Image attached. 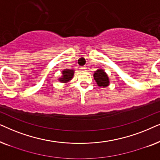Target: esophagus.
<instances>
[{
    "label": "esophagus",
    "instance_id": "obj_1",
    "mask_svg": "<svg viewBox=\"0 0 160 160\" xmlns=\"http://www.w3.org/2000/svg\"><path fill=\"white\" fill-rule=\"evenodd\" d=\"M80 68L82 69V70H86L87 69V67L86 66H82V67Z\"/></svg>",
    "mask_w": 160,
    "mask_h": 160
}]
</instances>
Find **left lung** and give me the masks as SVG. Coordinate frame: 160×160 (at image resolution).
<instances>
[{
    "label": "left lung",
    "mask_w": 160,
    "mask_h": 160,
    "mask_svg": "<svg viewBox=\"0 0 160 160\" xmlns=\"http://www.w3.org/2000/svg\"><path fill=\"white\" fill-rule=\"evenodd\" d=\"M94 78L97 82L98 86L107 87L109 84V80L107 74L105 73L102 69H98L94 73Z\"/></svg>",
    "instance_id": "1"
}]
</instances>
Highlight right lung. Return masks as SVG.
<instances>
[{"instance_id": "1", "label": "right lung", "mask_w": 160, "mask_h": 160, "mask_svg": "<svg viewBox=\"0 0 160 160\" xmlns=\"http://www.w3.org/2000/svg\"><path fill=\"white\" fill-rule=\"evenodd\" d=\"M73 71H73V70H69V69L64 70V71H62V75H63L62 78H60V80L61 82H65L71 80L72 77H73Z\"/></svg>"}]
</instances>
